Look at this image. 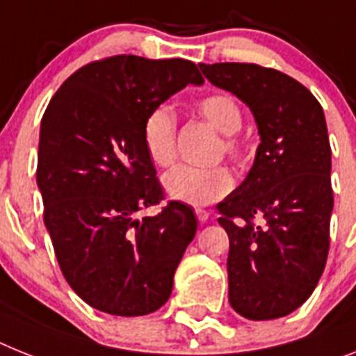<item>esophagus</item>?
<instances>
[{"label":"esophagus","instance_id":"obj_1","mask_svg":"<svg viewBox=\"0 0 356 356\" xmlns=\"http://www.w3.org/2000/svg\"><path fill=\"white\" fill-rule=\"evenodd\" d=\"M195 215H197V219L201 220V222H206V220L210 219V211L202 210V208H195Z\"/></svg>","mask_w":356,"mask_h":356}]
</instances>
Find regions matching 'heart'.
I'll return each instance as SVG.
<instances>
[{
    "label": "heart",
    "instance_id": "b5f03b06",
    "mask_svg": "<svg viewBox=\"0 0 356 356\" xmlns=\"http://www.w3.org/2000/svg\"><path fill=\"white\" fill-rule=\"evenodd\" d=\"M197 113L224 134L222 150L229 159L241 161L244 146L237 134L244 122L243 110L229 94L215 92L208 94L195 103ZM143 145L146 155L155 166H170L175 161L177 145V121L175 113L168 106H155L143 121ZM164 192L170 199L184 204L202 206L217 201L232 190L234 177L224 166L195 168L188 164H179L163 175Z\"/></svg>",
    "mask_w": 356,
    "mask_h": 356
}]
</instances>
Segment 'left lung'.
Wrapping results in <instances>:
<instances>
[{
  "instance_id": "obj_1",
  "label": "left lung",
  "mask_w": 356,
  "mask_h": 356,
  "mask_svg": "<svg viewBox=\"0 0 356 356\" xmlns=\"http://www.w3.org/2000/svg\"><path fill=\"white\" fill-rule=\"evenodd\" d=\"M199 67L211 85L250 106L261 136L243 184L217 204L229 237V304L250 321L286 316L313 293L330 252L333 190L324 112L306 86L273 68Z\"/></svg>"
}]
</instances>
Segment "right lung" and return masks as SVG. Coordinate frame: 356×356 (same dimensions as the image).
I'll use <instances>...</instances> for the list:
<instances>
[{"mask_svg":"<svg viewBox=\"0 0 356 356\" xmlns=\"http://www.w3.org/2000/svg\"><path fill=\"white\" fill-rule=\"evenodd\" d=\"M190 83L204 79L186 59L112 56L74 72L43 113L35 177L44 226L70 288L99 312L159 309L195 237L183 202L137 219L163 199L143 121Z\"/></svg>","mask_w":356,"mask_h":356,"instance_id":"1","label":"right lung"}]
</instances>
